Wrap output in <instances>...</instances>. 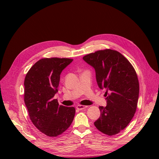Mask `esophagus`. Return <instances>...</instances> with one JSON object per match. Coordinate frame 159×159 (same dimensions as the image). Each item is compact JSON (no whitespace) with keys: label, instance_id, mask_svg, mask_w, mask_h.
Returning a JSON list of instances; mask_svg holds the SVG:
<instances>
[{"label":"esophagus","instance_id":"34e87169","mask_svg":"<svg viewBox=\"0 0 159 159\" xmlns=\"http://www.w3.org/2000/svg\"><path fill=\"white\" fill-rule=\"evenodd\" d=\"M87 107H88V106H85V105H77V107H76V108L78 110H83V109H86Z\"/></svg>","mask_w":159,"mask_h":159}]
</instances>
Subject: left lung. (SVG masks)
Segmentation results:
<instances>
[{
    "label": "left lung",
    "instance_id": "obj_1",
    "mask_svg": "<svg viewBox=\"0 0 159 159\" xmlns=\"http://www.w3.org/2000/svg\"><path fill=\"white\" fill-rule=\"evenodd\" d=\"M95 69L100 89H106L107 105L99 106L101 115L94 125L99 131L115 135L125 128L136 111L139 84L129 60L116 50H98L84 56Z\"/></svg>",
    "mask_w": 159,
    "mask_h": 159
}]
</instances>
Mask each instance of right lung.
I'll list each match as a JSON object with an SVG mask.
<instances>
[{
	"label": "right lung",
	"instance_id": "right-lung-1",
	"mask_svg": "<svg viewBox=\"0 0 159 159\" xmlns=\"http://www.w3.org/2000/svg\"><path fill=\"white\" fill-rule=\"evenodd\" d=\"M73 61L70 58H42L33 65L25 80V103L30 120L40 131L48 137L63 133L73 121L74 107L60 105L54 99L60 74Z\"/></svg>",
	"mask_w": 159,
	"mask_h": 159
}]
</instances>
